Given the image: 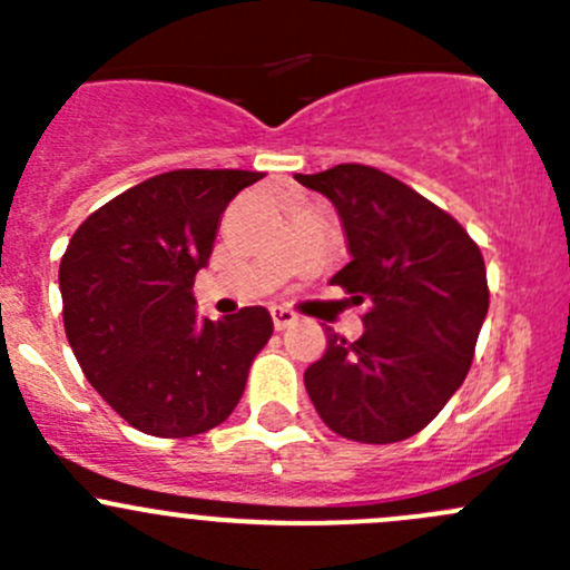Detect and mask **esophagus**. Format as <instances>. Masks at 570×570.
I'll return each instance as SVG.
<instances>
[{
	"instance_id": "1",
	"label": "esophagus",
	"mask_w": 570,
	"mask_h": 570,
	"mask_svg": "<svg viewBox=\"0 0 570 570\" xmlns=\"http://www.w3.org/2000/svg\"><path fill=\"white\" fill-rule=\"evenodd\" d=\"M269 314H273L275 331H286V327L295 325L297 322V314L289 312V308H284V306H273L269 308Z\"/></svg>"
}]
</instances>
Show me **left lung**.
<instances>
[{"label":"left lung","instance_id":"8db88e82","mask_svg":"<svg viewBox=\"0 0 570 570\" xmlns=\"http://www.w3.org/2000/svg\"><path fill=\"white\" fill-rule=\"evenodd\" d=\"M295 178L336 206L353 262L331 284L366 306L361 338L327 333L306 392L342 439H411L469 375L491 295L480 245L450 212L370 165Z\"/></svg>","mask_w":570,"mask_h":570}]
</instances>
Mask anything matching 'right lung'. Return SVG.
Here are the masks:
<instances>
[{
    "instance_id": "right-lung-1",
    "label": "right lung",
    "mask_w": 570,
    "mask_h": 570,
    "mask_svg": "<svg viewBox=\"0 0 570 570\" xmlns=\"http://www.w3.org/2000/svg\"><path fill=\"white\" fill-rule=\"evenodd\" d=\"M258 170H168L115 195L73 232L60 258L66 336L85 377L140 433L187 439L232 416L267 308L195 317V273L217 223Z\"/></svg>"
}]
</instances>
